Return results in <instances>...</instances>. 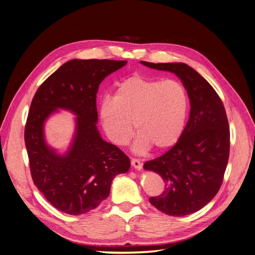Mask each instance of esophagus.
<instances>
[{"label":"esophagus","instance_id":"1","mask_svg":"<svg viewBox=\"0 0 255 255\" xmlns=\"http://www.w3.org/2000/svg\"><path fill=\"white\" fill-rule=\"evenodd\" d=\"M130 164H132V166L135 169H137V170H141V169H142V163L139 159L132 158V159H130Z\"/></svg>","mask_w":255,"mask_h":255}]
</instances>
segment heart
I'll return each mask as SVG.
<instances>
[{"label":"heart","instance_id":"1","mask_svg":"<svg viewBox=\"0 0 255 255\" xmlns=\"http://www.w3.org/2000/svg\"><path fill=\"white\" fill-rule=\"evenodd\" d=\"M188 97L183 85L173 80H152L139 75L121 82L112 100L100 106V120L106 135L117 145L127 144L138 132L133 151L142 154L155 145L166 150L183 133Z\"/></svg>","mask_w":255,"mask_h":255}]
</instances>
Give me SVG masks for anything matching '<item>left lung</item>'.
<instances>
[{
  "instance_id": "left-lung-1",
  "label": "left lung",
  "mask_w": 255,
  "mask_h": 255,
  "mask_svg": "<svg viewBox=\"0 0 255 255\" xmlns=\"http://www.w3.org/2000/svg\"><path fill=\"white\" fill-rule=\"evenodd\" d=\"M140 63L174 73L189 98V119L180 139L163 155L143 165L166 183L163 194L150 198V203L169 216H186L212 201L222 184L230 153L225 106L211 84L188 65Z\"/></svg>"
}]
</instances>
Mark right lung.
Here are the masks:
<instances>
[{
  "label": "right lung",
  "instance_id": "right-lung-1",
  "mask_svg": "<svg viewBox=\"0 0 255 255\" xmlns=\"http://www.w3.org/2000/svg\"><path fill=\"white\" fill-rule=\"evenodd\" d=\"M127 63L69 60L36 91L24 130L30 173L36 187L60 212L81 215L95 210L109 197L114 177L128 171L129 158L99 133L96 102L100 84ZM58 109L77 116L73 141L64 154L44 136V123Z\"/></svg>",
  "mask_w": 255,
  "mask_h": 255
}]
</instances>
